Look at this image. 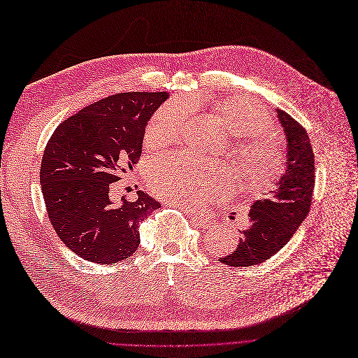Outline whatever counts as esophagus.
I'll return each instance as SVG.
<instances>
[{
    "instance_id": "34e87169",
    "label": "esophagus",
    "mask_w": 358,
    "mask_h": 358,
    "mask_svg": "<svg viewBox=\"0 0 358 358\" xmlns=\"http://www.w3.org/2000/svg\"><path fill=\"white\" fill-rule=\"evenodd\" d=\"M165 205L166 206H180L181 209H184L185 210V213H190L192 210L190 209H187L185 206H182V205H178L177 201H165ZM192 217H193V221L199 225V227H201V228H209L212 224H213V220L210 216H208V215H199V213H193L192 212Z\"/></svg>"
}]
</instances>
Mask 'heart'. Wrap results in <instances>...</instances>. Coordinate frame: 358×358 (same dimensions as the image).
Wrapping results in <instances>:
<instances>
[{
  "label": "heart",
  "mask_w": 358,
  "mask_h": 358,
  "mask_svg": "<svg viewBox=\"0 0 358 358\" xmlns=\"http://www.w3.org/2000/svg\"><path fill=\"white\" fill-rule=\"evenodd\" d=\"M216 122L234 136V162L241 189L259 197L268 193L285 169V149L273 131L269 114L257 102L243 96H227L212 103ZM190 118L189 103L169 101L152 114L145 129L148 146H166L182 136ZM148 184L153 194L178 201L189 208H201L212 199L227 197L231 166L196 161L185 155L155 161L148 171Z\"/></svg>",
  "instance_id": "obj_1"
}]
</instances>
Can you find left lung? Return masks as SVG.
I'll return each instance as SVG.
<instances>
[{"mask_svg":"<svg viewBox=\"0 0 358 358\" xmlns=\"http://www.w3.org/2000/svg\"><path fill=\"white\" fill-rule=\"evenodd\" d=\"M288 141V159L278 187L260 199L248 213L250 227L241 232L234 252L220 257L224 265L245 268L271 259L291 240L312 206L315 155L306 129L282 110H276Z\"/></svg>","mask_w":358,"mask_h":358,"instance_id":"8db88e82","label":"left lung"}]
</instances>
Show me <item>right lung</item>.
I'll use <instances>...</instances> for the list:
<instances>
[{
  "label": "right lung",
  "mask_w": 358,
  "mask_h": 358,
  "mask_svg": "<svg viewBox=\"0 0 358 358\" xmlns=\"http://www.w3.org/2000/svg\"><path fill=\"white\" fill-rule=\"evenodd\" d=\"M166 92H126L93 102L64 120L45 146L41 185L50 222L71 252L93 263L129 259L138 225L161 208L138 190L113 205L111 184L141 159L146 122Z\"/></svg>",
  "instance_id": "add662e5"
}]
</instances>
